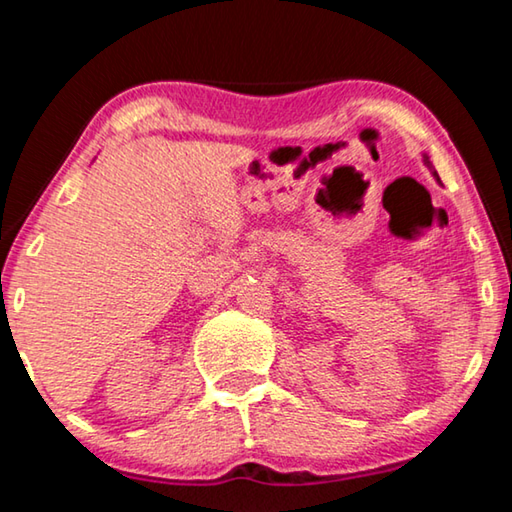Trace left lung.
Listing matches in <instances>:
<instances>
[{"label":"left lung","mask_w":512,"mask_h":512,"mask_svg":"<svg viewBox=\"0 0 512 512\" xmlns=\"http://www.w3.org/2000/svg\"><path fill=\"white\" fill-rule=\"evenodd\" d=\"M422 158H424V164H427V167H429V169L433 171V164H431V160H429V155H427V153H424V155H422ZM433 176H436V180H440V178H438V173H436V171H433Z\"/></svg>","instance_id":"left-lung-1"}]
</instances>
